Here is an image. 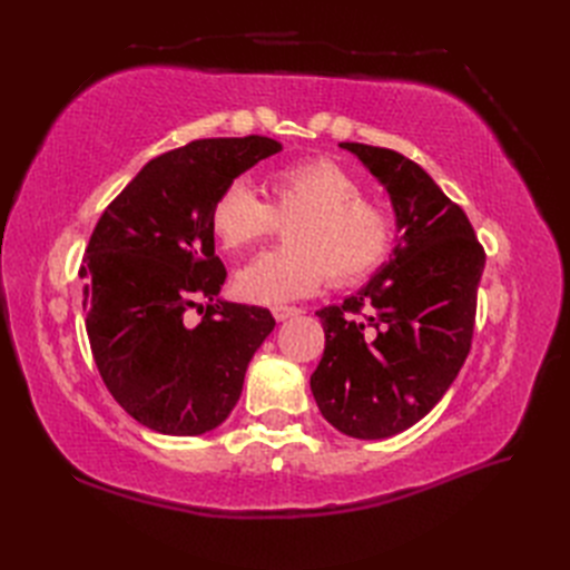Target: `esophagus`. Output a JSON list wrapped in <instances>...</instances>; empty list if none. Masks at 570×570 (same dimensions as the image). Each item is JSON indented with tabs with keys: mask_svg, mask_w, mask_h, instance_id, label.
Returning a JSON list of instances; mask_svg holds the SVG:
<instances>
[{
	"mask_svg": "<svg viewBox=\"0 0 570 570\" xmlns=\"http://www.w3.org/2000/svg\"><path fill=\"white\" fill-rule=\"evenodd\" d=\"M271 314L275 321H287V318H295L302 314V308L297 306H273Z\"/></svg>",
	"mask_w": 570,
	"mask_h": 570,
	"instance_id": "esophagus-1",
	"label": "esophagus"
}]
</instances>
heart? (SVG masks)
I'll return each mask as SVG.
<instances>
[{
  "label": "heart",
  "mask_w": 570,
  "mask_h": 570,
  "mask_svg": "<svg viewBox=\"0 0 570 570\" xmlns=\"http://www.w3.org/2000/svg\"><path fill=\"white\" fill-rule=\"evenodd\" d=\"M268 204L235 180L212 206L218 245L239 254L268 237L278 223L289 247L256 256L235 273L237 295L254 304H285L314 295L327 273L354 283L383 262L392 243V220L381 206L361 197L358 183L327 159L275 168L266 176Z\"/></svg>",
  "instance_id": "1"
}]
</instances>
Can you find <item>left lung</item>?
<instances>
[{"mask_svg": "<svg viewBox=\"0 0 570 570\" xmlns=\"http://www.w3.org/2000/svg\"><path fill=\"white\" fill-rule=\"evenodd\" d=\"M340 147L387 189L396 235L364 287L316 312L325 350L312 392L340 433L383 440L419 423L459 375L485 252L461 206L419 164L383 147Z\"/></svg>", "mask_w": 570, "mask_h": 570, "instance_id": "left-lung-1", "label": "left lung"}]
</instances>
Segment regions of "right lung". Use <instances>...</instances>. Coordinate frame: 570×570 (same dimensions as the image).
Listing matches in <instances>:
<instances>
[{
  "mask_svg": "<svg viewBox=\"0 0 570 570\" xmlns=\"http://www.w3.org/2000/svg\"><path fill=\"white\" fill-rule=\"evenodd\" d=\"M283 149L262 135L212 137L142 166L101 214L80 266L82 308L101 381L130 416L174 438L230 416L268 308L220 299L226 266L212 206L237 176ZM209 298L197 326L184 312Z\"/></svg>",
  "mask_w": 570,
  "mask_h": 570,
  "instance_id": "obj_1",
  "label": "right lung"
}]
</instances>
